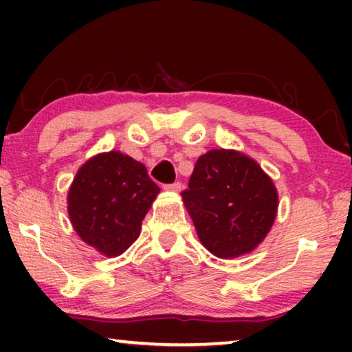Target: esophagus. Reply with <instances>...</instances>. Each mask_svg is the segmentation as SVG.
Instances as JSON below:
<instances>
[{"mask_svg":"<svg viewBox=\"0 0 352 352\" xmlns=\"http://www.w3.org/2000/svg\"><path fill=\"white\" fill-rule=\"evenodd\" d=\"M181 182H173V184H165L163 186V189L168 190V192H179L181 190Z\"/></svg>","mask_w":352,"mask_h":352,"instance_id":"obj_1","label":"esophagus"}]
</instances>
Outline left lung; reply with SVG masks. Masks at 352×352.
<instances>
[{
	"instance_id": "1",
	"label": "left lung",
	"mask_w": 352,
	"mask_h": 352,
	"mask_svg": "<svg viewBox=\"0 0 352 352\" xmlns=\"http://www.w3.org/2000/svg\"><path fill=\"white\" fill-rule=\"evenodd\" d=\"M200 242L218 258H237L263 242L277 213L271 177L243 153L210 151L181 192Z\"/></svg>"
}]
</instances>
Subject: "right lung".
<instances>
[{
  "label": "right lung",
  "mask_w": 352,
  "mask_h": 352,
  "mask_svg": "<svg viewBox=\"0 0 352 352\" xmlns=\"http://www.w3.org/2000/svg\"><path fill=\"white\" fill-rule=\"evenodd\" d=\"M160 187L142 163L120 152L100 153L80 168L69 192L76 234L105 256H118L139 237Z\"/></svg>",
  "instance_id": "add662e5"
}]
</instances>
